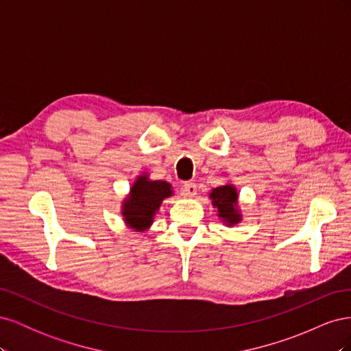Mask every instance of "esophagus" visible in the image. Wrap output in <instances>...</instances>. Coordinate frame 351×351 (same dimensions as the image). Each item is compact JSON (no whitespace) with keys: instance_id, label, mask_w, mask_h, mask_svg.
Here are the masks:
<instances>
[{"instance_id":"1","label":"esophagus","mask_w":351,"mask_h":351,"mask_svg":"<svg viewBox=\"0 0 351 351\" xmlns=\"http://www.w3.org/2000/svg\"><path fill=\"white\" fill-rule=\"evenodd\" d=\"M183 192H184V195H187V196H195V195H196V192H197L196 184H195L193 182H187V183H184V186H183Z\"/></svg>"}]
</instances>
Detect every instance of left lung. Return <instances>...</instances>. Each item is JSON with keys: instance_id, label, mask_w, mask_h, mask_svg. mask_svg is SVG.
Returning a JSON list of instances; mask_svg holds the SVG:
<instances>
[{"instance_id": "left-lung-1", "label": "left lung", "mask_w": 351, "mask_h": 351, "mask_svg": "<svg viewBox=\"0 0 351 351\" xmlns=\"http://www.w3.org/2000/svg\"><path fill=\"white\" fill-rule=\"evenodd\" d=\"M214 205L218 208L219 217L227 221L230 226L236 224L240 221V215L237 214V192L232 186H221L212 190L210 193Z\"/></svg>"}]
</instances>
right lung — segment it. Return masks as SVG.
Masks as SVG:
<instances>
[{
    "label": "right lung",
    "instance_id": "right-lung-1",
    "mask_svg": "<svg viewBox=\"0 0 351 351\" xmlns=\"http://www.w3.org/2000/svg\"><path fill=\"white\" fill-rule=\"evenodd\" d=\"M171 193V186L167 182H149L146 177H141L132 187L130 197L124 204L123 215L125 222L136 230L147 228L161 202Z\"/></svg>",
    "mask_w": 351,
    "mask_h": 351
}]
</instances>
